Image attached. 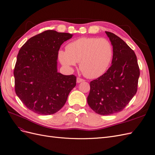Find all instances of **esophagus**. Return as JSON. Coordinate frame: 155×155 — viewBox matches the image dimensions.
Returning <instances> with one entry per match:
<instances>
[{
  "label": "esophagus",
  "mask_w": 155,
  "mask_h": 155,
  "mask_svg": "<svg viewBox=\"0 0 155 155\" xmlns=\"http://www.w3.org/2000/svg\"><path fill=\"white\" fill-rule=\"evenodd\" d=\"M83 81H85V80H84V79H81L80 78H77L76 82L78 83H81V82H83Z\"/></svg>",
  "instance_id": "esophagus-1"
}]
</instances>
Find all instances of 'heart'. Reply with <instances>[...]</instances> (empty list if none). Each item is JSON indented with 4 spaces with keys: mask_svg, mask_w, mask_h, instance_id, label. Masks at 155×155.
Masks as SVG:
<instances>
[{
    "mask_svg": "<svg viewBox=\"0 0 155 155\" xmlns=\"http://www.w3.org/2000/svg\"><path fill=\"white\" fill-rule=\"evenodd\" d=\"M112 55L110 42L99 37H81L68 43L66 50L58 51L59 61L65 68L72 70L79 62L83 74L91 79L99 78L107 71Z\"/></svg>",
    "mask_w": 155,
    "mask_h": 155,
    "instance_id": "heart-1",
    "label": "heart"
}]
</instances>
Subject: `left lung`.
Masks as SVG:
<instances>
[{
	"instance_id": "obj_1",
	"label": "left lung",
	"mask_w": 155,
	"mask_h": 155,
	"mask_svg": "<svg viewBox=\"0 0 155 155\" xmlns=\"http://www.w3.org/2000/svg\"><path fill=\"white\" fill-rule=\"evenodd\" d=\"M113 48L112 65L91 82L87 103L100 115L122 110L137 91L140 69L134 51L119 37L105 31Z\"/></svg>"
}]
</instances>
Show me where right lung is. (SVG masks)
<instances>
[{"instance_id": "1", "label": "right lung", "mask_w": 155, "mask_h": 155, "mask_svg": "<svg viewBox=\"0 0 155 155\" xmlns=\"http://www.w3.org/2000/svg\"><path fill=\"white\" fill-rule=\"evenodd\" d=\"M72 34L46 30L31 37L20 49L14 68L15 90L30 110L53 114L64 106L76 77L58 72L59 48Z\"/></svg>"}]
</instances>
